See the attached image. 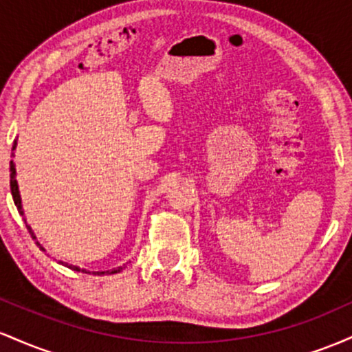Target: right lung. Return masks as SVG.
<instances>
[{"mask_svg": "<svg viewBox=\"0 0 352 352\" xmlns=\"http://www.w3.org/2000/svg\"><path fill=\"white\" fill-rule=\"evenodd\" d=\"M16 145H18V142H16L14 140V144H13V157H14V151H16ZM10 187H11V195H13V200H14V205H16V208H18V212H19V215L23 217V220H24V223H26V228L30 230V233H31V236H33V240H36V235H34V232H33V228L30 227V225H28V221H26V217H24V210H23V204H21V195H19V187H18V180H16V165H14V162L13 160H11V164H10ZM36 245L39 246V250H43V252H46V250H44V246L39 243L38 240H36ZM59 265H63V266H67V268H71V270H74V272H82V273H89V274H116V273H120L122 272V266H117V268H112V270H107V272H89V270H86V268H79V266H76V265H69V263H64V261H58Z\"/></svg>", "mask_w": 352, "mask_h": 352, "instance_id": "right-lung-1", "label": "right lung"}]
</instances>
